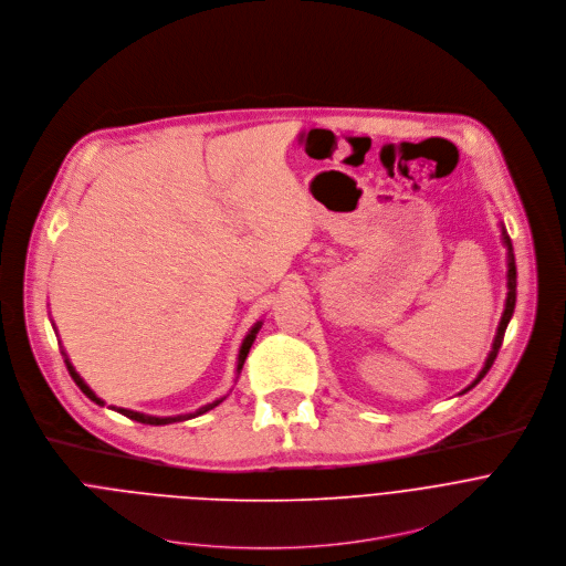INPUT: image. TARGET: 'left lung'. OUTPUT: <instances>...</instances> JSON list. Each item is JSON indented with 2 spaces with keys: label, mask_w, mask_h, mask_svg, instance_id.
Here are the masks:
<instances>
[{
  "label": "left lung",
  "mask_w": 566,
  "mask_h": 566,
  "mask_svg": "<svg viewBox=\"0 0 566 566\" xmlns=\"http://www.w3.org/2000/svg\"><path fill=\"white\" fill-rule=\"evenodd\" d=\"M502 243L506 245V265H509V272H506V303H504V312H502V318H500V325H497V334H495V342H493V348H491V353H489V357H486V364H484V368L480 370V375H478V379L464 390V392H469L473 386H478L484 377H486V373L491 370V366H493V361H495V357H497V353H500V348H502V342H504V332H506V325H509V321H511V316H513V310H515V294H517V270H515V256H513V245H511V239H509V234H506V230L502 228Z\"/></svg>",
  "instance_id": "1"
}]
</instances>
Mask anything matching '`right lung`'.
<instances>
[{
	"label": "right lung",
	"instance_id": "add662e5",
	"mask_svg": "<svg viewBox=\"0 0 566 566\" xmlns=\"http://www.w3.org/2000/svg\"><path fill=\"white\" fill-rule=\"evenodd\" d=\"M261 325H263V321H256L254 325H252V329L248 332V336L243 338V346H241V350H239V361H237V373L241 375V370H243V364H245V359H248V355H250V348H252V344H254V338H256V334H259V329H261ZM62 355H64V364H66V368H69V375L73 377V381L77 384V388L91 399V401H95L97 406H104V401L84 384V379L75 373V368L71 366V361H69V357H66V353L62 350ZM224 399V397H222ZM222 399H216V401H211V403H207V406H202V408H198L196 412H187V415H176V417H154V415H145V412H136V410H127V408H116V406H111L113 410L116 412H120V415H125V417H129V419H134V421H140V423H149V426H165V423H174V421H185V419H193V417H198V415H205L207 410H211V408H216Z\"/></svg>",
	"mask_w": 566,
	"mask_h": 566
}]
</instances>
